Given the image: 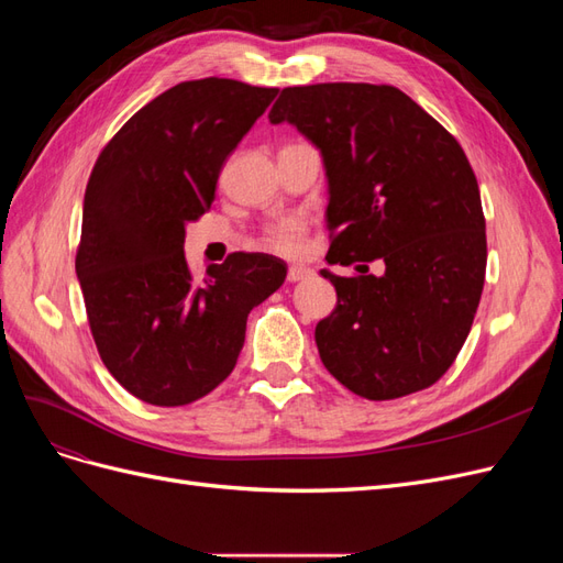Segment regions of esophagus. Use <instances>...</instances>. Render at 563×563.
<instances>
[{
    "label": "esophagus",
    "mask_w": 563,
    "mask_h": 563,
    "mask_svg": "<svg viewBox=\"0 0 563 563\" xmlns=\"http://www.w3.org/2000/svg\"><path fill=\"white\" fill-rule=\"evenodd\" d=\"M312 275V269L310 267H305V265H291L288 267V275H286V279L288 282H302V279H308Z\"/></svg>",
    "instance_id": "34e87169"
}]
</instances>
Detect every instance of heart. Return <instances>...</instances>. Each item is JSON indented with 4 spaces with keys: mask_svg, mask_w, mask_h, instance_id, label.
<instances>
[{
    "mask_svg": "<svg viewBox=\"0 0 563 563\" xmlns=\"http://www.w3.org/2000/svg\"><path fill=\"white\" fill-rule=\"evenodd\" d=\"M305 236H308V223L302 218H284L263 232L261 242L282 255H296L305 246Z\"/></svg>",
    "mask_w": 563,
    "mask_h": 563,
    "instance_id": "b5f03b06",
    "label": "heart"
}]
</instances>
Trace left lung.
<instances>
[{
    "label": "left lung",
    "instance_id": "left-lung-1",
    "mask_svg": "<svg viewBox=\"0 0 563 563\" xmlns=\"http://www.w3.org/2000/svg\"><path fill=\"white\" fill-rule=\"evenodd\" d=\"M269 122L312 141L329 178L335 310L317 323L331 376L373 401L434 385L455 362L479 308L486 220L463 147L416 100L387 84L288 87ZM383 260L380 278L367 263Z\"/></svg>",
    "mask_w": 563,
    "mask_h": 563
}]
</instances>
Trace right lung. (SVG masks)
Here are the masks:
<instances>
[{"label":"right lung","instance_id":"right-lung-1","mask_svg":"<svg viewBox=\"0 0 563 563\" xmlns=\"http://www.w3.org/2000/svg\"><path fill=\"white\" fill-rule=\"evenodd\" d=\"M279 89L180 81L135 112L100 152L84 195L77 277L112 378L152 406H185L223 383L249 312L286 279L267 253H230L201 279L185 223L207 213L232 150Z\"/></svg>","mask_w":563,"mask_h":563}]
</instances>
